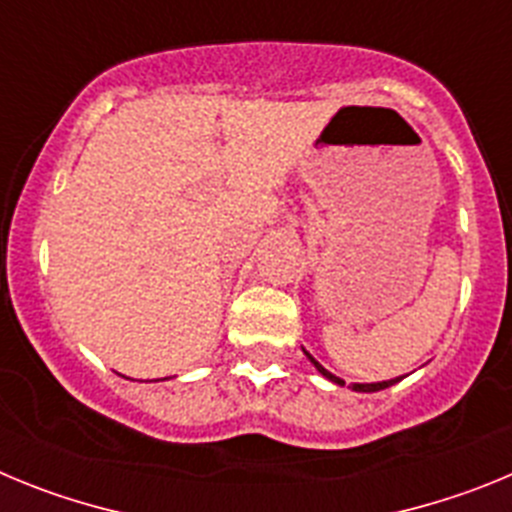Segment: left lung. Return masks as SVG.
Wrapping results in <instances>:
<instances>
[{"label":"left lung","mask_w":512,"mask_h":512,"mask_svg":"<svg viewBox=\"0 0 512 512\" xmlns=\"http://www.w3.org/2000/svg\"><path fill=\"white\" fill-rule=\"evenodd\" d=\"M302 351H305V348H302ZM305 356H307V359L312 361V364H315V369H318V372L323 374L325 379H330V382H333V384H346V382H343L341 377H336V374H330L328 369H325V366H320L318 361H315V359H312L310 354H307V351H305ZM400 379H402V377L387 379V382H372V384H351V390H354V392H379V390H384V387H392V384H395V382H400Z\"/></svg>","instance_id":"1"}]
</instances>
